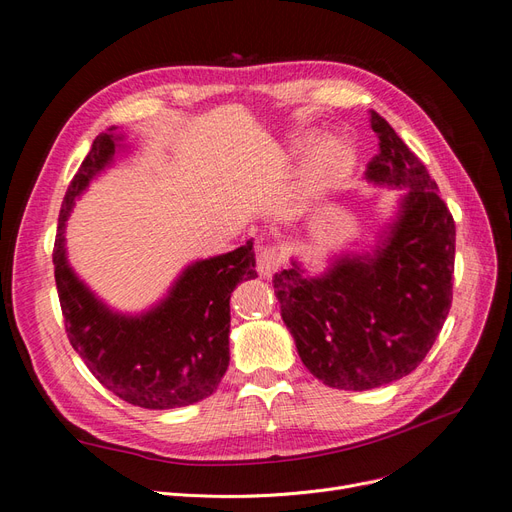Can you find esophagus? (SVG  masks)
I'll return each instance as SVG.
<instances>
[{"mask_svg":"<svg viewBox=\"0 0 512 512\" xmlns=\"http://www.w3.org/2000/svg\"><path fill=\"white\" fill-rule=\"evenodd\" d=\"M282 265H284V256H282L280 250H277V247L269 245V247H262V250L258 252L256 271L262 277H271Z\"/></svg>","mask_w":512,"mask_h":512,"instance_id":"obj_1","label":"esophagus"}]
</instances>
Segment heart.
I'll list each match as a JSON object with an SVG mask.
<instances>
[{"label": "heart", "mask_w": 512, "mask_h": 512, "mask_svg": "<svg viewBox=\"0 0 512 512\" xmlns=\"http://www.w3.org/2000/svg\"><path fill=\"white\" fill-rule=\"evenodd\" d=\"M354 164V147L346 138H329L320 143L301 170L299 188L303 196L318 198L333 190Z\"/></svg>", "instance_id": "1"}]
</instances>
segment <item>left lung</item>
Returning a JSON list of instances; mask_svg holds the SVG:
<instances>
[{"label": "left lung", "mask_w": 512, "mask_h": 512, "mask_svg": "<svg viewBox=\"0 0 512 512\" xmlns=\"http://www.w3.org/2000/svg\"><path fill=\"white\" fill-rule=\"evenodd\" d=\"M380 151L365 177L408 188L376 250L339 256L318 277L301 265L275 273L282 318L303 365L322 384L369 391L414 371L453 301L455 222L438 185L397 132L369 111Z\"/></svg>", "instance_id": "8db88e82"}]
</instances>
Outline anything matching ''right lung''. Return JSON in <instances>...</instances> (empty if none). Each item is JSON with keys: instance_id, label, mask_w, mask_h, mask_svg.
<instances>
[{"instance_id": "add662e5", "label": "right lung", "mask_w": 512, "mask_h": 512, "mask_svg": "<svg viewBox=\"0 0 512 512\" xmlns=\"http://www.w3.org/2000/svg\"><path fill=\"white\" fill-rule=\"evenodd\" d=\"M117 128L96 136L61 203L53 250L55 284L72 348L102 386L147 410H170L213 395L228 361L230 294L254 280V243L235 252L196 260L149 312L117 314L91 292L68 265L64 232L74 200L113 162Z\"/></svg>"}]
</instances>
